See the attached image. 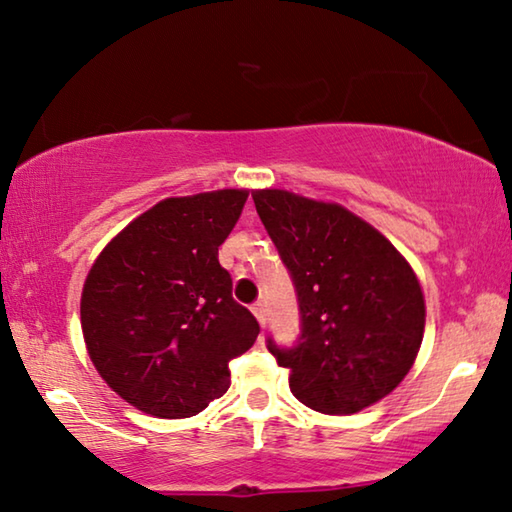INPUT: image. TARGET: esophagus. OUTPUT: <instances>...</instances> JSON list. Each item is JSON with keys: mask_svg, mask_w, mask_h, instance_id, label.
<instances>
[{"mask_svg": "<svg viewBox=\"0 0 512 512\" xmlns=\"http://www.w3.org/2000/svg\"><path fill=\"white\" fill-rule=\"evenodd\" d=\"M251 312H254V317L258 319V324H261L263 328H265V324H267V312H265V303H254V306H251Z\"/></svg>", "mask_w": 512, "mask_h": 512, "instance_id": "1", "label": "esophagus"}]
</instances>
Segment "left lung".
<instances>
[{"instance_id": "1", "label": "left lung", "mask_w": 512, "mask_h": 512, "mask_svg": "<svg viewBox=\"0 0 512 512\" xmlns=\"http://www.w3.org/2000/svg\"><path fill=\"white\" fill-rule=\"evenodd\" d=\"M258 218L279 249L299 301L294 346L267 348L303 405L355 414L398 387L425 330L420 283L398 249L339 204L256 191Z\"/></svg>"}]
</instances>
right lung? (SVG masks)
<instances>
[{"label": "right lung", "mask_w": 512, "mask_h": 512, "mask_svg": "<svg viewBox=\"0 0 512 512\" xmlns=\"http://www.w3.org/2000/svg\"><path fill=\"white\" fill-rule=\"evenodd\" d=\"M247 202L224 188L168 197L132 220L87 274L80 324L101 378L132 407L188 418L229 389L261 326L218 261Z\"/></svg>", "instance_id": "obj_1"}]
</instances>
